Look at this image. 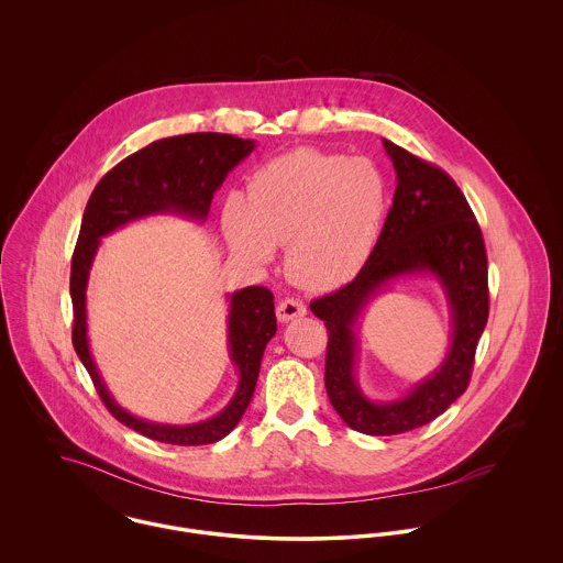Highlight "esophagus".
Instances as JSON below:
<instances>
[{"label":"esophagus","instance_id":"1","mask_svg":"<svg viewBox=\"0 0 563 563\" xmlns=\"http://www.w3.org/2000/svg\"><path fill=\"white\" fill-rule=\"evenodd\" d=\"M306 314H308L306 303L299 301V299H292V297L279 301V306H277V319L282 322L295 321V319H301Z\"/></svg>","mask_w":563,"mask_h":563}]
</instances>
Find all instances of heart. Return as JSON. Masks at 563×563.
<instances>
[{
  "label": "heart",
  "instance_id": "heart-1",
  "mask_svg": "<svg viewBox=\"0 0 563 563\" xmlns=\"http://www.w3.org/2000/svg\"><path fill=\"white\" fill-rule=\"evenodd\" d=\"M386 214V179L373 162L295 150L262 164L246 199L232 192L221 228L249 266L273 262L286 244V273L306 290H333L371 260Z\"/></svg>",
  "mask_w": 563,
  "mask_h": 563
}]
</instances>
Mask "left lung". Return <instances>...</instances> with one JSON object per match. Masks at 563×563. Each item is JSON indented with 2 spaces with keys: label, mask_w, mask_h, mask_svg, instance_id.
I'll list each match as a JSON object with an SVG mask.
<instances>
[{
  "label": "left lung",
  "mask_w": 563,
  "mask_h": 563,
  "mask_svg": "<svg viewBox=\"0 0 563 563\" xmlns=\"http://www.w3.org/2000/svg\"><path fill=\"white\" fill-rule=\"evenodd\" d=\"M397 170V190L377 246L344 288L310 303L324 321L327 397L338 416L366 435H397L418 429L457 401L471 382L475 351L487 312V255L479 223L457 188L438 166L384 139ZM429 274L452 308V346L443 364L395 402H373L354 379L356 321L386 285L401 276Z\"/></svg>",
  "instance_id": "1"
}]
</instances>
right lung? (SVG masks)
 Instances as JSON below:
<instances>
[{
  "label": "right lung",
  "mask_w": 563,
  "mask_h": 563,
  "mask_svg": "<svg viewBox=\"0 0 563 563\" xmlns=\"http://www.w3.org/2000/svg\"><path fill=\"white\" fill-rule=\"evenodd\" d=\"M253 150L255 141L251 139L244 141L217 132L162 139L108 170L95 186L81 217L80 236L71 260L76 353L110 413L125 427L164 444H212L239 424L253 397L264 349L277 331L273 292L264 286H249L228 295V349L232 364L239 368V388L228 407L195 424H162L123 409L114 401L97 371L86 327V286L90 266L101 239L132 221L154 214H177L203 223L212 197L228 173Z\"/></svg>",
  "instance_id": "obj_1"
}]
</instances>
